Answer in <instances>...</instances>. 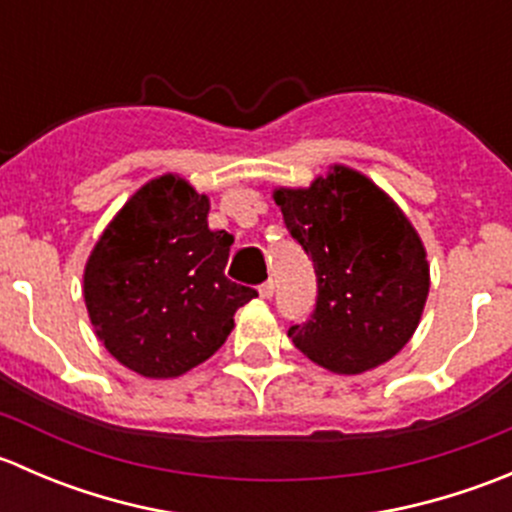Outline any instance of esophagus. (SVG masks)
I'll return each instance as SVG.
<instances>
[{
    "instance_id": "1",
    "label": "esophagus",
    "mask_w": 512,
    "mask_h": 512,
    "mask_svg": "<svg viewBox=\"0 0 512 512\" xmlns=\"http://www.w3.org/2000/svg\"><path fill=\"white\" fill-rule=\"evenodd\" d=\"M272 294H275V282H272V280L262 282V285H260V297L262 299H272Z\"/></svg>"
}]
</instances>
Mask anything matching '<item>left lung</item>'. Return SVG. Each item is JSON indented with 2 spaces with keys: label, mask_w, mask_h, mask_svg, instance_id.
Wrapping results in <instances>:
<instances>
[{
  "label": "left lung",
  "mask_w": 512,
  "mask_h": 512,
  "mask_svg": "<svg viewBox=\"0 0 512 512\" xmlns=\"http://www.w3.org/2000/svg\"><path fill=\"white\" fill-rule=\"evenodd\" d=\"M275 203L317 275L312 317L289 324L294 347L334 374L399 354L428 297L426 250L406 215L342 165L307 190H275Z\"/></svg>",
  "instance_id": "obj_1"
}]
</instances>
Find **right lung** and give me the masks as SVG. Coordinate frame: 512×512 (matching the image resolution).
Returning <instances> with one entry per match:
<instances>
[{"label":"right lung","mask_w":512,"mask_h":512,"mask_svg":"<svg viewBox=\"0 0 512 512\" xmlns=\"http://www.w3.org/2000/svg\"><path fill=\"white\" fill-rule=\"evenodd\" d=\"M210 203L175 175L143 185L96 242L84 299L96 337L123 366L173 379L203 364L257 289L227 280L235 237L208 227Z\"/></svg>","instance_id":"1"}]
</instances>
